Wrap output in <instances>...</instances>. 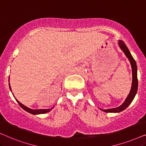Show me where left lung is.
<instances>
[{"mask_svg":"<svg viewBox=\"0 0 146 146\" xmlns=\"http://www.w3.org/2000/svg\"><path fill=\"white\" fill-rule=\"evenodd\" d=\"M118 45L120 48L121 49L123 52H124L125 55L128 58V60L130 62V64L131 66V70H132V83H131V88L129 92V95L125 99L122 104L120 106L115 108H111V109H107V110H102L100 109L101 110L105 112H110V113H118L120 111L124 110L125 108H127V106L130 104L131 102L133 101V98H134L135 94H136L137 91V87H138V82H137V66L136 62H135V60L131 56L130 52L129 51L128 48L122 40H118Z\"/></svg>","mask_w":146,"mask_h":146,"instance_id":"left-lung-1","label":"left lung"}]
</instances>
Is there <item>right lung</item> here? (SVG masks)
Returning a JSON list of instances; mask_svg holds the SVG:
<instances>
[{
    "instance_id": "add662e5",
    "label": "right lung",
    "mask_w": 146,
    "mask_h": 146,
    "mask_svg": "<svg viewBox=\"0 0 146 146\" xmlns=\"http://www.w3.org/2000/svg\"><path fill=\"white\" fill-rule=\"evenodd\" d=\"M9 87H10V89H11V88L10 86V84H9ZM16 100L18 103H19V104L20 105V106H21L22 108L25 110V111H27V112L29 113H31L32 114H40V113H47L48 112L51 110L53 108H52L50 109H40V110H33V109H31V108H29L25 106V105H23V104H21L20 102H19L17 100V99H16Z\"/></svg>"
}]
</instances>
